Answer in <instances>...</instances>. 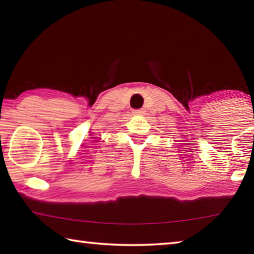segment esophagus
<instances>
[{"label":"esophagus","instance_id":"1","mask_svg":"<svg viewBox=\"0 0 254 254\" xmlns=\"http://www.w3.org/2000/svg\"><path fill=\"white\" fill-rule=\"evenodd\" d=\"M144 110L141 109V110H133L132 111V114L133 115H143L144 114Z\"/></svg>","mask_w":254,"mask_h":254}]
</instances>
